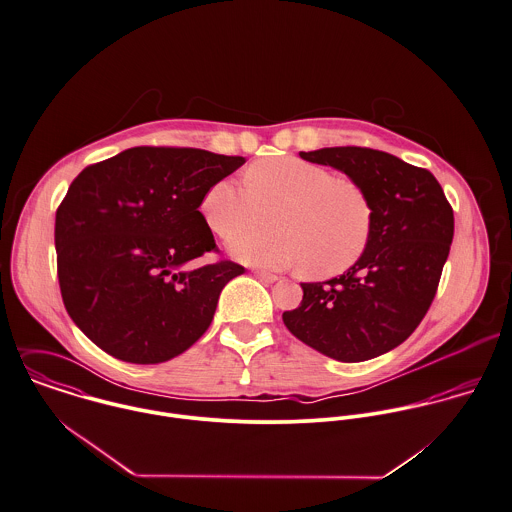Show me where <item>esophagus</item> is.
Returning a JSON list of instances; mask_svg holds the SVG:
<instances>
[{
  "label": "esophagus",
  "instance_id": "34e87169",
  "mask_svg": "<svg viewBox=\"0 0 512 512\" xmlns=\"http://www.w3.org/2000/svg\"><path fill=\"white\" fill-rule=\"evenodd\" d=\"M255 277L259 279V281H263V283H275L279 277L277 275H273V273H269V271H255Z\"/></svg>",
  "mask_w": 512,
  "mask_h": 512
}]
</instances>
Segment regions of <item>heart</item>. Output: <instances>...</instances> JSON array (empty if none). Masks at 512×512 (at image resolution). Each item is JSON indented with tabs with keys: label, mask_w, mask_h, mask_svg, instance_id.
<instances>
[{
	"label": "heart",
	"mask_w": 512,
	"mask_h": 512,
	"mask_svg": "<svg viewBox=\"0 0 512 512\" xmlns=\"http://www.w3.org/2000/svg\"><path fill=\"white\" fill-rule=\"evenodd\" d=\"M275 228L238 233L266 220ZM207 227L231 243V253L249 265L302 267L312 277H334L366 251L374 213L366 192L348 178L295 156H273L245 172V186L223 178L202 198Z\"/></svg>",
	"instance_id": "b5f03b06"
}]
</instances>
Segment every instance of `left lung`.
Listing matches in <instances>:
<instances>
[{"label":"left lung","mask_w":512,"mask_h":512,"mask_svg":"<svg viewBox=\"0 0 512 512\" xmlns=\"http://www.w3.org/2000/svg\"><path fill=\"white\" fill-rule=\"evenodd\" d=\"M356 182L374 213L364 255L340 277L301 283L285 326L310 348L362 362L400 346L435 297L453 241V209L435 176L388 152L336 146L301 152Z\"/></svg>","instance_id":"left-lung-1"}]
</instances>
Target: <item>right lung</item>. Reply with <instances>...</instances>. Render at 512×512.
I'll use <instances>...</instances> for the list:
<instances>
[{
  "mask_svg": "<svg viewBox=\"0 0 512 512\" xmlns=\"http://www.w3.org/2000/svg\"><path fill=\"white\" fill-rule=\"evenodd\" d=\"M243 164L200 148L136 146L73 180L55 215L59 287L73 322L106 354L160 364L209 328L221 289L245 269L194 265L215 249L200 205Z\"/></svg>",
  "mask_w": 512,
  "mask_h": 512,
  "instance_id": "right-lung-1",
  "label": "right lung"
}]
</instances>
